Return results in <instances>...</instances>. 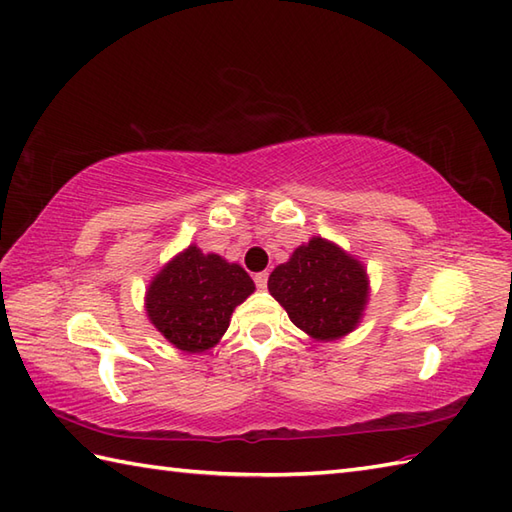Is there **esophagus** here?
<instances>
[{
	"mask_svg": "<svg viewBox=\"0 0 512 512\" xmlns=\"http://www.w3.org/2000/svg\"><path fill=\"white\" fill-rule=\"evenodd\" d=\"M253 279H255V286L259 290H266V286H268V273H257Z\"/></svg>",
	"mask_w": 512,
	"mask_h": 512,
	"instance_id": "1",
	"label": "esophagus"
}]
</instances>
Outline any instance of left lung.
<instances>
[{
  "label": "left lung",
  "mask_w": 512,
  "mask_h": 512,
  "mask_svg": "<svg viewBox=\"0 0 512 512\" xmlns=\"http://www.w3.org/2000/svg\"><path fill=\"white\" fill-rule=\"evenodd\" d=\"M268 290L286 308L290 321L312 339L332 341L352 332L367 301L363 266L341 248L312 237L290 262L273 270Z\"/></svg>",
  "instance_id": "left-lung-1"
}]
</instances>
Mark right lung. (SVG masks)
<instances>
[{"instance_id": "add662e5", "label": "right lung", "mask_w": 512, "mask_h": 512, "mask_svg": "<svg viewBox=\"0 0 512 512\" xmlns=\"http://www.w3.org/2000/svg\"><path fill=\"white\" fill-rule=\"evenodd\" d=\"M253 290L242 266L189 246L151 281L147 314L178 350L204 352L222 339L233 310Z\"/></svg>"}]
</instances>
